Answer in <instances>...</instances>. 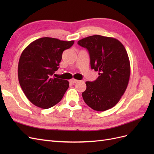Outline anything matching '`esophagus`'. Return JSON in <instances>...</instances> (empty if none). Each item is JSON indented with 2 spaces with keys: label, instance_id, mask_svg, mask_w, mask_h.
<instances>
[{
  "label": "esophagus",
  "instance_id": "obj_1",
  "mask_svg": "<svg viewBox=\"0 0 154 154\" xmlns=\"http://www.w3.org/2000/svg\"><path fill=\"white\" fill-rule=\"evenodd\" d=\"M69 82H70V83H76L78 82V80H76V79L72 78V79H71V80H70Z\"/></svg>",
  "mask_w": 154,
  "mask_h": 154
}]
</instances>
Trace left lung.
<instances>
[{
  "label": "left lung",
  "mask_w": 154,
  "mask_h": 154,
  "mask_svg": "<svg viewBox=\"0 0 154 154\" xmlns=\"http://www.w3.org/2000/svg\"><path fill=\"white\" fill-rule=\"evenodd\" d=\"M78 44L88 50L91 69L99 72L95 81L85 82L83 100L96 111L112 108L123 95L130 79V61L124 45L114 38L97 35L79 40Z\"/></svg>",
  "instance_id": "left-lung-1"
}]
</instances>
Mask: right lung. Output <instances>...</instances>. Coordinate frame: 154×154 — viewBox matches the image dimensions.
Here are the masks:
<instances>
[{
	"label": "right lung",
	"instance_id": "add662e5",
	"mask_svg": "<svg viewBox=\"0 0 154 154\" xmlns=\"http://www.w3.org/2000/svg\"><path fill=\"white\" fill-rule=\"evenodd\" d=\"M74 43V40L44 37L22 51L18 66V81L27 98L35 106L47 109L62 99L69 82L52 76L59 68L63 51Z\"/></svg>",
	"mask_w": 154,
	"mask_h": 154
}]
</instances>
